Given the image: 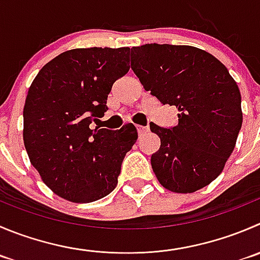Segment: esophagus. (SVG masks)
Here are the masks:
<instances>
[{
    "instance_id": "esophagus-1",
    "label": "esophagus",
    "mask_w": 260,
    "mask_h": 260,
    "mask_svg": "<svg viewBox=\"0 0 260 260\" xmlns=\"http://www.w3.org/2000/svg\"><path fill=\"white\" fill-rule=\"evenodd\" d=\"M137 132L138 135H143V133L148 132V127H142V125H137Z\"/></svg>"
}]
</instances>
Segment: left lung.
<instances>
[{
    "label": "left lung",
    "mask_w": 260,
    "mask_h": 260,
    "mask_svg": "<svg viewBox=\"0 0 260 260\" xmlns=\"http://www.w3.org/2000/svg\"><path fill=\"white\" fill-rule=\"evenodd\" d=\"M131 67L146 91L178 109V124L161 128L151 165L161 185L193 193L222 173L243 124L241 95L222 63L190 45L133 47Z\"/></svg>",
    "instance_id": "1"
}]
</instances>
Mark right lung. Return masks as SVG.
Listing matches in <instances>:
<instances>
[{
  "mask_svg": "<svg viewBox=\"0 0 260 260\" xmlns=\"http://www.w3.org/2000/svg\"><path fill=\"white\" fill-rule=\"evenodd\" d=\"M129 50H67L29 87L22 131L27 156L45 185L70 202H94L114 190L123 158L137 141L132 123L119 131L90 128L107 112L113 84L129 71Z\"/></svg>",
  "mask_w": 260,
  "mask_h": 260,
  "instance_id": "right-lung-1",
  "label": "right lung"
}]
</instances>
